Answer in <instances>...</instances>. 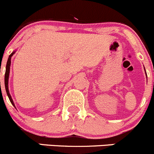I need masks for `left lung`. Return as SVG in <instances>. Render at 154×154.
<instances>
[{"label":"left lung","instance_id":"obj_1","mask_svg":"<svg viewBox=\"0 0 154 154\" xmlns=\"http://www.w3.org/2000/svg\"><path fill=\"white\" fill-rule=\"evenodd\" d=\"M144 70H145V69H144ZM145 75H146V76H147V73H146V72H145Z\"/></svg>","mask_w":154,"mask_h":154}]
</instances>
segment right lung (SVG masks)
Instances as JSON below:
<instances>
[{
    "label": "right lung",
    "instance_id": "add662e5",
    "mask_svg": "<svg viewBox=\"0 0 154 154\" xmlns=\"http://www.w3.org/2000/svg\"><path fill=\"white\" fill-rule=\"evenodd\" d=\"M16 51H13V52L10 54V55L9 56V58L7 60V66H6V72H5V77H4V84H5V89L6 91H7V94L8 96L9 99H10V103H12L13 106H15L14 103H13V100L12 99L11 95L10 94V91H9V76H10V64H11V58L13 57V54H15ZM16 107V106H15Z\"/></svg>",
    "mask_w": 154,
    "mask_h": 154
}]
</instances>
